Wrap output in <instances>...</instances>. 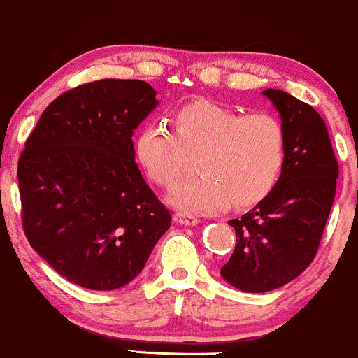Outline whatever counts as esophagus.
Here are the masks:
<instances>
[{
  "label": "esophagus",
  "instance_id": "obj_1",
  "mask_svg": "<svg viewBox=\"0 0 358 358\" xmlns=\"http://www.w3.org/2000/svg\"><path fill=\"white\" fill-rule=\"evenodd\" d=\"M174 222L179 224H186V227H194L199 223V220L192 215H186V213H176Z\"/></svg>",
  "mask_w": 358,
  "mask_h": 358
}]
</instances>
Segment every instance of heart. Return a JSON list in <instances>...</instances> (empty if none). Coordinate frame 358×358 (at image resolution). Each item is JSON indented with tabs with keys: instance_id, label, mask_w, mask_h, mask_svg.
<instances>
[{
	"instance_id": "heart-1",
	"label": "heart",
	"mask_w": 358,
	"mask_h": 358,
	"mask_svg": "<svg viewBox=\"0 0 358 358\" xmlns=\"http://www.w3.org/2000/svg\"><path fill=\"white\" fill-rule=\"evenodd\" d=\"M166 123H145L135 136V157L162 187L172 186L187 151H201L199 176L174 185L167 199L189 215L218 213L231 204L248 208L267 198L279 182L287 157L282 122L266 111L242 110L213 101H192Z\"/></svg>"
}]
</instances>
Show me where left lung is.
<instances>
[{
  "mask_svg": "<svg viewBox=\"0 0 358 358\" xmlns=\"http://www.w3.org/2000/svg\"><path fill=\"white\" fill-rule=\"evenodd\" d=\"M262 94L279 111L287 157L274 191L240 218L235 250L220 274L243 292L286 286L315 259L338 178L328 128L318 111L280 90Z\"/></svg>",
  "mask_w": 358,
  "mask_h": 358,
  "instance_id": "8db88e82",
  "label": "left lung"
}]
</instances>
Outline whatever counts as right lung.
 <instances>
[{
  "label": "right lung",
  "mask_w": 358,
  "mask_h": 358,
  "mask_svg": "<svg viewBox=\"0 0 358 358\" xmlns=\"http://www.w3.org/2000/svg\"><path fill=\"white\" fill-rule=\"evenodd\" d=\"M145 81L101 79L64 92L40 116L18 160L23 230L71 282L127 286L171 227L147 186L131 135L155 110Z\"/></svg>",
  "instance_id": "obj_1"
}]
</instances>
